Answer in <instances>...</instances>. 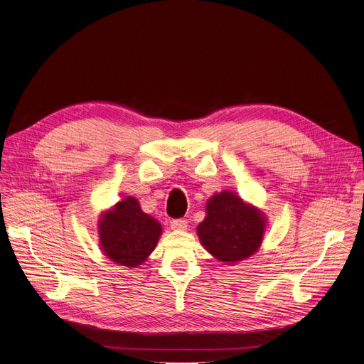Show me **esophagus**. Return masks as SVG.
I'll list each match as a JSON object with an SVG mask.
<instances>
[{"label":"esophagus","mask_w":364,"mask_h":364,"mask_svg":"<svg viewBox=\"0 0 364 364\" xmlns=\"http://www.w3.org/2000/svg\"><path fill=\"white\" fill-rule=\"evenodd\" d=\"M171 228H174V230H186V228H187V220H184V218L172 220L171 221Z\"/></svg>","instance_id":"34e87169"}]
</instances>
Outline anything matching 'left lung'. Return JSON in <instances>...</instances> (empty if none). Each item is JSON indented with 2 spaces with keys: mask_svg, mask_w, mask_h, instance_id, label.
<instances>
[{
  "mask_svg": "<svg viewBox=\"0 0 364 364\" xmlns=\"http://www.w3.org/2000/svg\"><path fill=\"white\" fill-rule=\"evenodd\" d=\"M265 217L233 192L214 195L206 203V217L198 225L205 250L225 264L254 255L262 243Z\"/></svg>",
  "mask_w": 364,
  "mask_h": 364,
  "instance_id": "left-lung-1",
  "label": "left lung"
}]
</instances>
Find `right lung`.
Wrapping results in <instances>:
<instances>
[{"instance_id":"add662e5","label":"right lung","mask_w":364,"mask_h":364,"mask_svg":"<svg viewBox=\"0 0 364 364\" xmlns=\"http://www.w3.org/2000/svg\"><path fill=\"white\" fill-rule=\"evenodd\" d=\"M161 235V224L144 214L139 200L131 196L103 213L99 221L105 255L125 267L141 265L156 247Z\"/></svg>"}]
</instances>
